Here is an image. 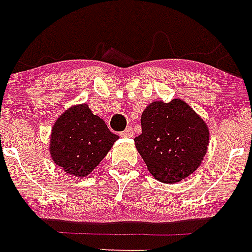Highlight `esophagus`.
<instances>
[{
  "label": "esophagus",
  "mask_w": 252,
  "mask_h": 252,
  "mask_svg": "<svg viewBox=\"0 0 252 252\" xmlns=\"http://www.w3.org/2000/svg\"><path fill=\"white\" fill-rule=\"evenodd\" d=\"M121 135L124 136V138H131V136L134 135V130H132L131 126H128V127L125 130V131L121 132Z\"/></svg>",
  "instance_id": "1"
}]
</instances>
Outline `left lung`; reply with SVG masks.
<instances>
[{
  "label": "left lung",
  "mask_w": 252,
  "mask_h": 252,
  "mask_svg": "<svg viewBox=\"0 0 252 252\" xmlns=\"http://www.w3.org/2000/svg\"><path fill=\"white\" fill-rule=\"evenodd\" d=\"M135 146L150 173L160 182L177 183L199 168L209 143L207 124L187 102L155 101L142 114Z\"/></svg>",
  "instance_id": "left-lung-1"
}]
</instances>
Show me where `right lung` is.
Segmentation results:
<instances>
[{
    "instance_id": "right-lung-1",
    "label": "right lung",
    "mask_w": 252,
    "mask_h": 252,
    "mask_svg": "<svg viewBox=\"0 0 252 252\" xmlns=\"http://www.w3.org/2000/svg\"><path fill=\"white\" fill-rule=\"evenodd\" d=\"M118 135L87 104L63 112L52 127L49 151L56 165L74 177H86L105 158Z\"/></svg>"
}]
</instances>
